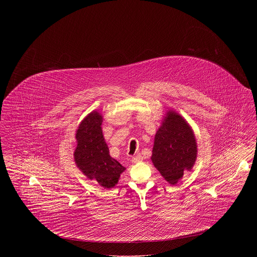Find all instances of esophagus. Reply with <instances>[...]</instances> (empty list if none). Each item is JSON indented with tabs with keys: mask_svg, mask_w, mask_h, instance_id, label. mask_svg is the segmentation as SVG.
<instances>
[{
	"mask_svg": "<svg viewBox=\"0 0 257 257\" xmlns=\"http://www.w3.org/2000/svg\"><path fill=\"white\" fill-rule=\"evenodd\" d=\"M144 160V157L141 155V154H139V155H137V156H134L133 158H132V161L134 162V163H138V162H142Z\"/></svg>",
	"mask_w": 257,
	"mask_h": 257,
	"instance_id": "1",
	"label": "esophagus"
}]
</instances>
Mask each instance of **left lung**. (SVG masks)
<instances>
[{"mask_svg":"<svg viewBox=\"0 0 257 257\" xmlns=\"http://www.w3.org/2000/svg\"><path fill=\"white\" fill-rule=\"evenodd\" d=\"M197 156L192 128L183 117L169 110L154 139L151 160L164 179L172 185L191 170Z\"/></svg>","mask_w":257,"mask_h":257,"instance_id":"1","label":"left lung"}]
</instances>
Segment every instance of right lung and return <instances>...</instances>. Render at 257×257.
Wrapping results in <instances>:
<instances>
[{
	"instance_id": "right-lung-1",
	"label": "right lung",
	"mask_w": 257,
	"mask_h": 257,
	"mask_svg": "<svg viewBox=\"0 0 257 257\" xmlns=\"http://www.w3.org/2000/svg\"><path fill=\"white\" fill-rule=\"evenodd\" d=\"M101 124L102 115L98 111H92L82 120L76 133L74 158L79 169L89 179L105 188H112L125 168L110 157Z\"/></svg>"
}]
</instances>
